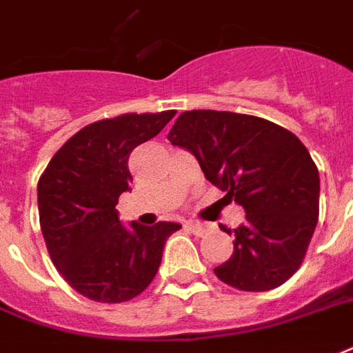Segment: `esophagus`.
Returning <instances> with one entry per match:
<instances>
[{"mask_svg":"<svg viewBox=\"0 0 353 353\" xmlns=\"http://www.w3.org/2000/svg\"><path fill=\"white\" fill-rule=\"evenodd\" d=\"M186 229L195 236H205L210 227L206 223H199V221H190V223H186Z\"/></svg>","mask_w":353,"mask_h":353,"instance_id":"34e87169","label":"esophagus"}]
</instances>
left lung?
<instances>
[{
    "label": "left lung",
    "mask_w": 353,
    "mask_h": 353,
    "mask_svg": "<svg viewBox=\"0 0 353 353\" xmlns=\"http://www.w3.org/2000/svg\"><path fill=\"white\" fill-rule=\"evenodd\" d=\"M167 139L190 150L206 180L245 210L217 277L245 292L290 279L318 221L320 176L305 145L266 119L214 110L184 111Z\"/></svg>",
    "instance_id": "left-lung-1"
}]
</instances>
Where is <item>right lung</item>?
Segmentation results:
<instances>
[{
	"label": "right lung",
	"mask_w": 353,
	"mask_h": 353,
	"mask_svg": "<svg viewBox=\"0 0 353 353\" xmlns=\"http://www.w3.org/2000/svg\"><path fill=\"white\" fill-rule=\"evenodd\" d=\"M176 111L126 113L74 134L39 179L41 230L50 259L70 287L100 303H123L152 283L165 240L179 223L152 227L119 219L128 192L130 152L158 136Z\"/></svg>",
	"instance_id": "obj_1"
}]
</instances>
